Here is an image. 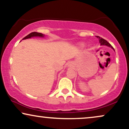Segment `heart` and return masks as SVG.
I'll list each match as a JSON object with an SVG mask.
<instances>
[{
	"label": "heart",
	"mask_w": 129,
	"mask_h": 129,
	"mask_svg": "<svg viewBox=\"0 0 129 129\" xmlns=\"http://www.w3.org/2000/svg\"><path fill=\"white\" fill-rule=\"evenodd\" d=\"M80 47H84V44H81V45H80Z\"/></svg>",
	"instance_id": "obj_1"
}]
</instances>
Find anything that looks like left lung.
<instances>
[{
    "instance_id": "left-lung-1",
    "label": "left lung",
    "mask_w": 129,
    "mask_h": 129,
    "mask_svg": "<svg viewBox=\"0 0 129 129\" xmlns=\"http://www.w3.org/2000/svg\"><path fill=\"white\" fill-rule=\"evenodd\" d=\"M97 38H99V42L100 44H101V45H106V46H108L109 47H111L112 48H113V47H112V46L107 41L105 40V39H103V38H102L101 37H99V36H97Z\"/></svg>"
}]
</instances>
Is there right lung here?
<instances>
[{"label": "right lung", "instance_id": "right-lung-1", "mask_svg": "<svg viewBox=\"0 0 129 129\" xmlns=\"http://www.w3.org/2000/svg\"><path fill=\"white\" fill-rule=\"evenodd\" d=\"M34 36H40V37H43L44 36V35L42 34L41 33H38V32H31L28 34V35H27L26 37H24L23 39H28V38H30L31 37H34Z\"/></svg>", "mask_w": 129, "mask_h": 129}]
</instances>
